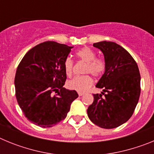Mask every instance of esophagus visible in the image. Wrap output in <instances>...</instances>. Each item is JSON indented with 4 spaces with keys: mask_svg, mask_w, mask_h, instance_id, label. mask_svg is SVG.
I'll return each instance as SVG.
<instances>
[{
    "mask_svg": "<svg viewBox=\"0 0 154 154\" xmlns=\"http://www.w3.org/2000/svg\"><path fill=\"white\" fill-rule=\"evenodd\" d=\"M84 93L83 92H79V96H83Z\"/></svg>",
    "mask_w": 154,
    "mask_h": 154,
    "instance_id": "1",
    "label": "esophagus"
}]
</instances>
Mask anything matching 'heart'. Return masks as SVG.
I'll return each instance as SVG.
<instances>
[{
  "label": "heart",
  "mask_w": 154,
  "mask_h": 154,
  "mask_svg": "<svg viewBox=\"0 0 154 154\" xmlns=\"http://www.w3.org/2000/svg\"><path fill=\"white\" fill-rule=\"evenodd\" d=\"M76 57L80 61L85 62V73H91L94 76L101 75L105 71L106 64L102 58H96V53L89 48H84L79 50L75 53ZM64 69L67 76H71L72 74L73 61L70 57L65 59L63 63ZM93 81L90 76L86 75L83 76L75 77L67 82V86L70 89L75 90L79 92H86L90 86H92Z\"/></svg>",
  "instance_id": "1"
}]
</instances>
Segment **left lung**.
I'll return each instance as SVG.
<instances>
[{
  "mask_svg": "<svg viewBox=\"0 0 154 154\" xmlns=\"http://www.w3.org/2000/svg\"><path fill=\"white\" fill-rule=\"evenodd\" d=\"M93 46L104 55L105 72L96 87L103 89L104 96L94 94L87 113L96 126L112 129L133 115L140 95V74L131 55L115 42L103 41Z\"/></svg>",
  "mask_w": 154,
  "mask_h": 154,
  "instance_id": "1",
  "label": "left lung"
}]
</instances>
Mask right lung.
I'll use <instances>...</instances> for the list:
<instances>
[{"label":"right lung","instance_id":"1","mask_svg":"<svg viewBox=\"0 0 154 154\" xmlns=\"http://www.w3.org/2000/svg\"><path fill=\"white\" fill-rule=\"evenodd\" d=\"M72 48L45 42L30 49L17 66L16 99L24 116L37 126L51 127L65 119L72 103L79 97L75 90L63 87V63Z\"/></svg>","mask_w":154,"mask_h":154}]
</instances>
